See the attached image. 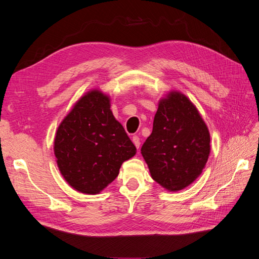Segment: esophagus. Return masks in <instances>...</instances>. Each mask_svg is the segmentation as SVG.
I'll return each instance as SVG.
<instances>
[{
	"instance_id": "obj_1",
	"label": "esophagus",
	"mask_w": 259,
	"mask_h": 259,
	"mask_svg": "<svg viewBox=\"0 0 259 259\" xmlns=\"http://www.w3.org/2000/svg\"><path fill=\"white\" fill-rule=\"evenodd\" d=\"M132 142L133 144H134L136 146V148H139V145H140V142H139V137L138 136H133L132 137Z\"/></svg>"
}]
</instances>
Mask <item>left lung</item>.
<instances>
[{"instance_id":"left-lung-1","label":"left lung","mask_w":259,"mask_h":259,"mask_svg":"<svg viewBox=\"0 0 259 259\" xmlns=\"http://www.w3.org/2000/svg\"><path fill=\"white\" fill-rule=\"evenodd\" d=\"M210 136L204 120L185 94L170 91L160 99L151 135L142 154L153 180L168 191L191 185L205 167Z\"/></svg>"}]
</instances>
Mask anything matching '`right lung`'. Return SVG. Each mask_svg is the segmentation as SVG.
Masks as SVG:
<instances>
[{"mask_svg":"<svg viewBox=\"0 0 259 259\" xmlns=\"http://www.w3.org/2000/svg\"><path fill=\"white\" fill-rule=\"evenodd\" d=\"M110 107V96L91 90L56 131L57 166L66 182L81 193H100L119 175L122 163L136 154V147Z\"/></svg>","mask_w":259,"mask_h":259,"instance_id":"add662e5","label":"right lung"}]
</instances>
